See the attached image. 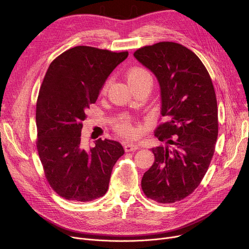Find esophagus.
<instances>
[{"label": "esophagus", "instance_id": "obj_1", "mask_svg": "<svg viewBox=\"0 0 249 249\" xmlns=\"http://www.w3.org/2000/svg\"><path fill=\"white\" fill-rule=\"evenodd\" d=\"M124 148H125V151L126 152H130V151H135L139 149V145L135 144V143H128V142H125L124 143Z\"/></svg>", "mask_w": 249, "mask_h": 249}]
</instances>
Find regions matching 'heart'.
<instances>
[{"label": "heart", "instance_id": "1", "mask_svg": "<svg viewBox=\"0 0 249 249\" xmlns=\"http://www.w3.org/2000/svg\"><path fill=\"white\" fill-rule=\"evenodd\" d=\"M127 79L133 88L144 81L151 82L150 74L145 70L141 69V67H132V69H130L127 72ZM107 85H108V83H106L104 85L103 91H105L106 90ZM115 127H116L117 131L125 137H132L135 133V128L132 125L131 119L125 115L120 116L116 120Z\"/></svg>", "mask_w": 249, "mask_h": 249}]
</instances>
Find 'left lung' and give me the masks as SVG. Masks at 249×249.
<instances>
[{
    "label": "left lung",
    "mask_w": 249,
    "mask_h": 249,
    "mask_svg": "<svg viewBox=\"0 0 249 249\" xmlns=\"http://www.w3.org/2000/svg\"><path fill=\"white\" fill-rule=\"evenodd\" d=\"M134 56L156 76L167 118L155 131L165 144L151 149L155 162L142 190L153 200L173 203L197 188L211 164L218 133L214 88L205 65L182 44L158 42Z\"/></svg>",
    "instance_id": "8db88e82"
}]
</instances>
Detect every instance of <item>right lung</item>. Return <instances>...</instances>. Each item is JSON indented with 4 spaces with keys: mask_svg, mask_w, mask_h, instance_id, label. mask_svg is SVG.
Masks as SVG:
<instances>
[{
    "mask_svg": "<svg viewBox=\"0 0 249 249\" xmlns=\"http://www.w3.org/2000/svg\"><path fill=\"white\" fill-rule=\"evenodd\" d=\"M127 56V52L75 47L57 56L43 78L36 112V147L50 185L66 199L103 196L112 169L125 152L119 142L101 138L85 149L81 129L85 110Z\"/></svg>",
    "mask_w": 249,
    "mask_h": 249,
    "instance_id": "right-lung-1",
    "label": "right lung"
}]
</instances>
